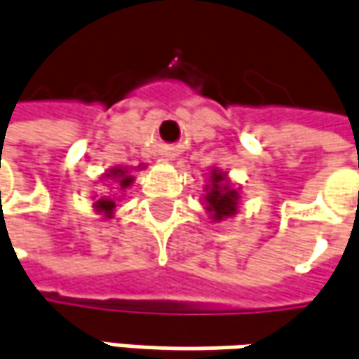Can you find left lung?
<instances>
[{
    "label": "left lung",
    "mask_w": 359,
    "mask_h": 359,
    "mask_svg": "<svg viewBox=\"0 0 359 359\" xmlns=\"http://www.w3.org/2000/svg\"><path fill=\"white\" fill-rule=\"evenodd\" d=\"M210 186L206 189V210L210 212L212 220L220 222L224 218H230L238 210V191L232 188L226 180L224 171L212 170Z\"/></svg>",
    "instance_id": "1"
}]
</instances>
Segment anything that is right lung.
<instances>
[{
	"mask_svg": "<svg viewBox=\"0 0 359 359\" xmlns=\"http://www.w3.org/2000/svg\"><path fill=\"white\" fill-rule=\"evenodd\" d=\"M107 177H109V180H115L121 189L129 188V186L133 184V175H129V171L123 170V168H113V170L107 173ZM115 206H117V204H115L113 198H100V200L95 202V210L99 212L100 216H104V218H111V216H113Z\"/></svg>",
	"mask_w": 359,
	"mask_h": 359,
	"instance_id": "add662e5",
	"label": "right lung"
}]
</instances>
